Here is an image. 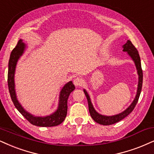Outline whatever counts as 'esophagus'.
<instances>
[{
  "instance_id": "1",
  "label": "esophagus",
  "mask_w": 154,
  "mask_h": 154,
  "mask_svg": "<svg viewBox=\"0 0 154 154\" xmlns=\"http://www.w3.org/2000/svg\"><path fill=\"white\" fill-rule=\"evenodd\" d=\"M73 83L75 86H81L83 84V80L81 78H75L73 80Z\"/></svg>"
}]
</instances>
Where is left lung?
<instances>
[{"label":"left lung","mask_w":154,"mask_h":154,"mask_svg":"<svg viewBox=\"0 0 154 154\" xmlns=\"http://www.w3.org/2000/svg\"><path fill=\"white\" fill-rule=\"evenodd\" d=\"M123 51L128 53V54L131 57L135 63L136 69H137V72L138 74V84L137 94H136L135 99L133 101V103L131 104L129 107H128L126 110H125L124 111H123L122 113L115 116H106L100 115L95 111L94 108L93 107V105L91 103V101L90 97H89L88 93L86 92V90H83L84 94L86 96L87 100H88V110L89 112H90L91 116L92 117V119H94V121H96V123L101 125H104V126H109V125L114 124V123L121 121L122 119H124V118H126L129 113H131L133 110L135 108L136 103H137L138 100V98H139L140 94H141L142 84H143V71H142L141 58H140L139 54H138L137 49L136 48V47L133 45V43L131 42L130 41H127L126 44L123 45Z\"/></svg>","instance_id":"8db88e82"}]
</instances>
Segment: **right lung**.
I'll return each mask as SVG.
<instances>
[{
  "mask_svg": "<svg viewBox=\"0 0 154 154\" xmlns=\"http://www.w3.org/2000/svg\"><path fill=\"white\" fill-rule=\"evenodd\" d=\"M26 48V45L22 42V40H19L16 46L13 48L11 54L10 59L8 62V86L10 93L11 99L15 107L18 109L23 116L29 121L31 124L37 126L42 127H51L58 126L65 120L67 115V100L68 96L75 89V86L72 81L66 83L62 88L60 94L59 104L57 111L54 113L45 117L33 116L31 113H28L23 109L21 105L18 103L16 96L14 84V73L16 66L18 58L22 56L23 53Z\"/></svg>",
  "mask_w": 154,
  "mask_h": 154,
  "instance_id": "right-lung-1",
  "label": "right lung"
}]
</instances>
